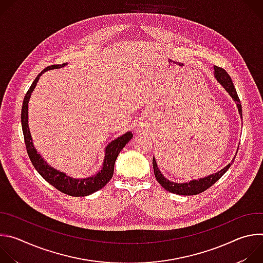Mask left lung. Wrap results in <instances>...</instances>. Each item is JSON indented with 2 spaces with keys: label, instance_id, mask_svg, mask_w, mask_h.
Masks as SVG:
<instances>
[{
  "label": "left lung",
  "instance_id": "left-lung-1",
  "mask_svg": "<svg viewBox=\"0 0 263 263\" xmlns=\"http://www.w3.org/2000/svg\"><path fill=\"white\" fill-rule=\"evenodd\" d=\"M214 76H215L216 80L220 83V85L227 90V92L231 96L233 101L236 103L237 108H238V112H239L240 118H241V116H242L241 104H240L239 98L237 96L236 89L233 85L231 77L229 76L228 72L224 70L223 68L218 67L216 65H214ZM234 159H235V157H234ZM233 160H232V162H233ZM231 164L232 163H229L228 165H226L223 168H221L219 172H217L215 174H212L210 176H207L205 178L192 180V181L186 182V183H176V182H172V181L167 180L162 175V173L158 168V165H157V162H156L155 158H153V168H154V174H155L156 180L159 182V184L163 187V189H165L167 192L176 194V195H181V196H195V195L201 194L204 191L208 190L210 186H212L224 173H226L229 170Z\"/></svg>",
  "mask_w": 263,
  "mask_h": 263
}]
</instances>
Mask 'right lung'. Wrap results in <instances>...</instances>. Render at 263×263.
I'll list each match as a JSON object with an SVG mask.
<instances>
[{
  "mask_svg": "<svg viewBox=\"0 0 263 263\" xmlns=\"http://www.w3.org/2000/svg\"><path fill=\"white\" fill-rule=\"evenodd\" d=\"M66 64L67 63L50 65L46 67L42 72L37 74V77L33 81L32 85L30 86L29 90L27 91L24 98L22 115H21L22 128H23L27 153L35 170L41 174V176L62 194H65L71 197H85L100 191L111 180L112 176H114L116 160L120 152L122 151V148L131 140V138L133 137V134L131 132H127L122 136L118 137L116 140L111 141L107 144L105 148V157H104L103 166L101 171L98 172L95 176H91L88 178L74 179L65 175L60 171H57L56 168L52 167L50 164L47 163V161L41 156V154L37 153L32 141V137H31V133L28 125V103H29L31 93L34 90L36 83L39 82L42 74L47 70L60 68L65 66Z\"/></svg>",
  "mask_w": 263,
  "mask_h": 263,
  "instance_id": "1",
  "label": "right lung"
}]
</instances>
